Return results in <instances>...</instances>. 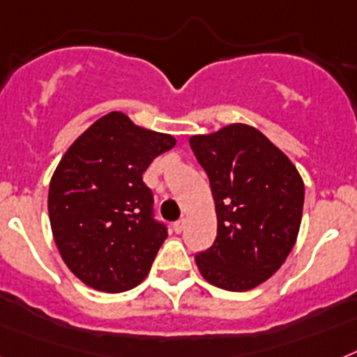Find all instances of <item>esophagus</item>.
<instances>
[{
	"label": "esophagus",
	"mask_w": 357,
	"mask_h": 357,
	"mask_svg": "<svg viewBox=\"0 0 357 357\" xmlns=\"http://www.w3.org/2000/svg\"><path fill=\"white\" fill-rule=\"evenodd\" d=\"M172 229H174V232H176V234H181V232H183V230H185V220L174 221Z\"/></svg>",
	"instance_id": "34e87169"
}]
</instances>
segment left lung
Masks as SVG:
<instances>
[{
    "label": "left lung",
    "instance_id": "1",
    "mask_svg": "<svg viewBox=\"0 0 357 357\" xmlns=\"http://www.w3.org/2000/svg\"><path fill=\"white\" fill-rule=\"evenodd\" d=\"M190 149L211 181L218 234L196 254L208 283L250 290L274 274L298 238L303 179L275 145L248 125H229L190 137Z\"/></svg>",
    "mask_w": 357,
    "mask_h": 357
}]
</instances>
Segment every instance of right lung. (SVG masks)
Wrapping results in <instances>:
<instances>
[{
    "label": "right lung",
    "instance_id": "obj_1",
    "mask_svg": "<svg viewBox=\"0 0 357 357\" xmlns=\"http://www.w3.org/2000/svg\"><path fill=\"white\" fill-rule=\"evenodd\" d=\"M176 139L110 112L86 128L50 179L49 215L63 261L85 285L125 292L139 285L167 238L143 172Z\"/></svg>",
    "mask_w": 357,
    "mask_h": 357
}]
</instances>
